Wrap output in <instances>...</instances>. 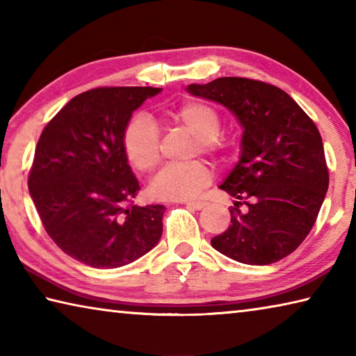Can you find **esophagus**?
Wrapping results in <instances>:
<instances>
[{
	"instance_id": "esophagus-1",
	"label": "esophagus",
	"mask_w": 356,
	"mask_h": 356,
	"mask_svg": "<svg viewBox=\"0 0 356 356\" xmlns=\"http://www.w3.org/2000/svg\"><path fill=\"white\" fill-rule=\"evenodd\" d=\"M185 206L193 209V210H201V209L206 207V202H204V201H186Z\"/></svg>"
}]
</instances>
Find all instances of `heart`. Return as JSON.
<instances>
[{"label":"heart","mask_w":356,"mask_h":356,"mask_svg":"<svg viewBox=\"0 0 356 356\" xmlns=\"http://www.w3.org/2000/svg\"><path fill=\"white\" fill-rule=\"evenodd\" d=\"M196 138L200 152L220 156L222 146L216 138L221 134V120L212 106L190 102L170 114ZM124 152L130 165L140 172H150L160 161V131L147 114H136L124 134ZM210 182V170L196 160L186 165L166 166L150 184V195L156 200L179 201L195 197Z\"/></svg>","instance_id":"b5f03b06"}]
</instances>
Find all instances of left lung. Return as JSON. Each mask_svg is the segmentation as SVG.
Instances as JSON below:
<instances>
[{
  "label": "left lung",
  "mask_w": 356,
  "mask_h": 356,
  "mask_svg": "<svg viewBox=\"0 0 356 356\" xmlns=\"http://www.w3.org/2000/svg\"><path fill=\"white\" fill-rule=\"evenodd\" d=\"M186 92L227 108L243 130L237 165L220 185L236 197L231 225L210 243L242 264L281 261L308 236L328 190L316 124L282 89L250 78L193 83Z\"/></svg>",
  "instance_id": "8db88e82"
}]
</instances>
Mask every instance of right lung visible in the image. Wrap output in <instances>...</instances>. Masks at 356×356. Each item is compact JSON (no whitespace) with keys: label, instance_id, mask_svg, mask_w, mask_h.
Returning <instances> with one entry per match:
<instances>
[{"label":"right lung","instance_id":"1","mask_svg":"<svg viewBox=\"0 0 356 356\" xmlns=\"http://www.w3.org/2000/svg\"><path fill=\"white\" fill-rule=\"evenodd\" d=\"M161 88L78 94L42 131L28 188L48 236L92 268L135 262L159 243L166 207L134 206L140 184L124 152L131 114Z\"/></svg>","mask_w":356,"mask_h":356}]
</instances>
